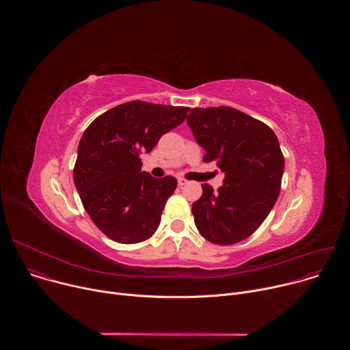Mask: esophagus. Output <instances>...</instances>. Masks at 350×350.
<instances>
[{"label": "esophagus", "instance_id": "esophagus-1", "mask_svg": "<svg viewBox=\"0 0 350 350\" xmlns=\"http://www.w3.org/2000/svg\"><path fill=\"white\" fill-rule=\"evenodd\" d=\"M187 184H188V181L185 178H178V187H184Z\"/></svg>", "mask_w": 350, "mask_h": 350}]
</instances>
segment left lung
<instances>
[{
    "label": "left lung",
    "mask_w": 350,
    "mask_h": 350,
    "mask_svg": "<svg viewBox=\"0 0 350 350\" xmlns=\"http://www.w3.org/2000/svg\"><path fill=\"white\" fill-rule=\"evenodd\" d=\"M187 123L205 149V162H216L223 185L192 205L195 226L217 245L237 243L254 234L273 209L281 188L284 157L274 131L260 120L230 107L193 108Z\"/></svg>",
    "instance_id": "1"
}]
</instances>
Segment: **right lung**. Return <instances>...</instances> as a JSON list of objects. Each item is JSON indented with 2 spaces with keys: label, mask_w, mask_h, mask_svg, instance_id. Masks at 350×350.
Listing matches in <instances>:
<instances>
[{
  "label": "right lung",
  "mask_w": 350,
  "mask_h": 350,
  "mask_svg": "<svg viewBox=\"0 0 350 350\" xmlns=\"http://www.w3.org/2000/svg\"><path fill=\"white\" fill-rule=\"evenodd\" d=\"M189 108L131 101L98 116L83 133L73 180L95 226L120 243L148 239L177 187L172 176L141 172V154L181 124Z\"/></svg>",
  "instance_id": "obj_1"
}]
</instances>
